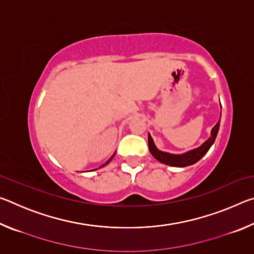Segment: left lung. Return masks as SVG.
<instances>
[{
  "mask_svg": "<svg viewBox=\"0 0 254 254\" xmlns=\"http://www.w3.org/2000/svg\"><path fill=\"white\" fill-rule=\"evenodd\" d=\"M218 128H220V121H218L216 123V126L212 128V134H210L209 139L206 141L204 144H201L200 147L196 148L194 150H191V151H188L183 154H171V153L160 151V150H158L156 145H154L152 137L149 134L148 136L149 150L152 156L156 158L158 161L165 163V165H169L174 167H187V166L194 165V163L198 161L200 158H203L205 154L207 153L209 148L212 147L215 139H216Z\"/></svg>",
  "mask_w": 254,
  "mask_h": 254,
  "instance_id": "left-lung-1",
  "label": "left lung"
}]
</instances>
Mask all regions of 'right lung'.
Returning a JSON list of instances; mask_svg holds the SVG:
<instances>
[{
  "label": "right lung",
  "instance_id": "right-lung-1",
  "mask_svg": "<svg viewBox=\"0 0 254 254\" xmlns=\"http://www.w3.org/2000/svg\"><path fill=\"white\" fill-rule=\"evenodd\" d=\"M112 158H113V157H111V159H112ZM111 159H110V160H107V161H106V163H104V165H103V166H105V165H107V163H109V162L111 161ZM103 166H102V167H103Z\"/></svg>",
  "mask_w": 254,
  "mask_h": 254
}]
</instances>
